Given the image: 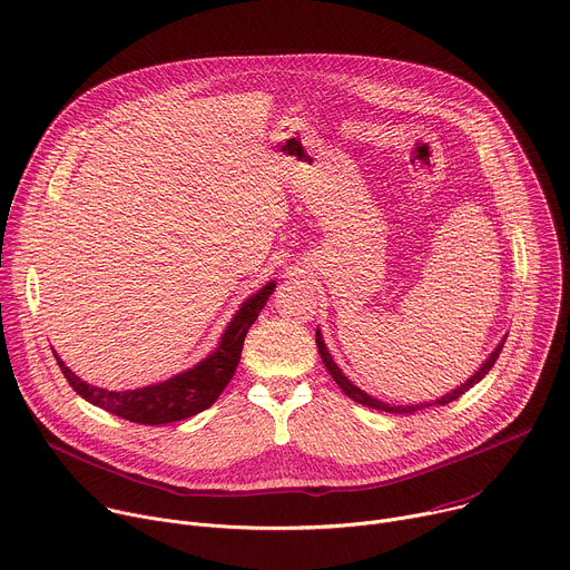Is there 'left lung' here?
<instances>
[{
	"mask_svg": "<svg viewBox=\"0 0 570 570\" xmlns=\"http://www.w3.org/2000/svg\"><path fill=\"white\" fill-rule=\"evenodd\" d=\"M315 345H317V352H320V358H322V363H324V367L330 370V374L334 376V381L341 385V390L350 396V399H354V401H358V403H363V405H367V409H374V411H385V413H399V415H413V413H417V411H424V409H429V405H446V403H451V401H455L458 396H462L469 387H473L487 372H490L492 367H494V363H497V358H499V354H501V350H503V345H505V341H501V345L492 352V356L487 358L484 363H482V367L466 381V383H462L460 387H455L453 392H449V394H444L442 399H435L433 403H420V405H387V403H383V401H379V399H372L367 392H363L361 387H356L343 372H341V367L334 363V358H332V354L327 352V347H324V341H322V336H320V332H315Z\"/></svg>",
	"mask_w": 570,
	"mask_h": 570,
	"instance_id": "left-lung-1",
	"label": "left lung"
}]
</instances>
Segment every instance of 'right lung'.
Returning a JSON list of instances; mask_svg holds the SVG:
<instances>
[{
    "label": "right lung",
    "instance_id": "add662e5",
    "mask_svg": "<svg viewBox=\"0 0 570 570\" xmlns=\"http://www.w3.org/2000/svg\"><path fill=\"white\" fill-rule=\"evenodd\" d=\"M273 291H275V284L271 282L259 293H255L246 304L238 308V313L229 322V327L225 330L216 352L209 354L196 367H191L165 383L139 387V390L112 392V390L97 387V385L80 381L69 367H65V363L56 354L53 356H56L67 383L76 390V394L99 405V409H104L121 420H128L135 424H146V426L180 422V420H187V417L209 409V405L218 399V394L225 390V385L229 383V379L234 376V370L238 365L243 341H246L248 330L253 327V322L266 306Z\"/></svg>",
    "mask_w": 570,
    "mask_h": 570
}]
</instances>
